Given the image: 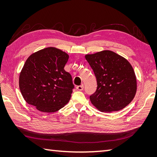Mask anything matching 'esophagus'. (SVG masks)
<instances>
[{
    "label": "esophagus",
    "instance_id": "34e87169",
    "mask_svg": "<svg viewBox=\"0 0 157 157\" xmlns=\"http://www.w3.org/2000/svg\"><path fill=\"white\" fill-rule=\"evenodd\" d=\"M76 88H77V90H80V91H81V90H83V89H84L83 84L82 85H80V86H77Z\"/></svg>",
    "mask_w": 157,
    "mask_h": 157
}]
</instances>
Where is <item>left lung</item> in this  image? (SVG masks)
<instances>
[{
    "mask_svg": "<svg viewBox=\"0 0 157 157\" xmlns=\"http://www.w3.org/2000/svg\"><path fill=\"white\" fill-rule=\"evenodd\" d=\"M97 80L90 101L102 112L118 111L134 98L137 82L134 71L128 60L110 50L85 56Z\"/></svg>",
    "mask_w": 157,
    "mask_h": 157,
    "instance_id": "1",
    "label": "left lung"
}]
</instances>
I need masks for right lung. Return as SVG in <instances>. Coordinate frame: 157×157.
I'll return each mask as SVG.
<instances>
[{"label":"right lung","mask_w":157,"mask_h":157,"mask_svg":"<svg viewBox=\"0 0 157 157\" xmlns=\"http://www.w3.org/2000/svg\"><path fill=\"white\" fill-rule=\"evenodd\" d=\"M65 52L49 47L31 54L20 75L19 86L25 101L38 110L53 113L70 100L74 88L72 77L64 69Z\"/></svg>","instance_id":"obj_1"}]
</instances>
